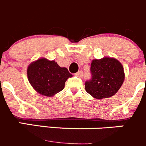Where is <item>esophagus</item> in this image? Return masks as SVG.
Wrapping results in <instances>:
<instances>
[{"label":"esophagus","mask_w":146,"mask_h":146,"mask_svg":"<svg viewBox=\"0 0 146 146\" xmlns=\"http://www.w3.org/2000/svg\"><path fill=\"white\" fill-rule=\"evenodd\" d=\"M75 75H76V76L78 78H83V72L82 71V70H80V71H78V73H76Z\"/></svg>","instance_id":"1"}]
</instances>
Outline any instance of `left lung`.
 <instances>
[{"label":"left lung","instance_id":"8db88e82","mask_svg":"<svg viewBox=\"0 0 146 146\" xmlns=\"http://www.w3.org/2000/svg\"><path fill=\"white\" fill-rule=\"evenodd\" d=\"M91 78L85 83L86 90L97 99L109 98L118 92L125 78L123 67L118 60L111 58L92 61Z\"/></svg>","mask_w":146,"mask_h":146}]
</instances>
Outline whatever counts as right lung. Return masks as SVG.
<instances>
[{"mask_svg":"<svg viewBox=\"0 0 146 146\" xmlns=\"http://www.w3.org/2000/svg\"><path fill=\"white\" fill-rule=\"evenodd\" d=\"M27 75L29 83L38 93L53 96L61 91L65 83L72 75L66 68H60L54 60L40 58L28 66Z\"/></svg>","mask_w":146,"mask_h":146,"instance_id":"1","label":"right lung"}]
</instances>
